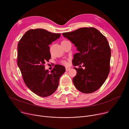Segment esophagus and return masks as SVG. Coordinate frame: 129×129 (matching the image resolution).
I'll return each instance as SVG.
<instances>
[{
    "label": "esophagus",
    "mask_w": 129,
    "mask_h": 129,
    "mask_svg": "<svg viewBox=\"0 0 129 129\" xmlns=\"http://www.w3.org/2000/svg\"><path fill=\"white\" fill-rule=\"evenodd\" d=\"M65 70L66 71H68L70 70V67H65Z\"/></svg>",
    "instance_id": "1"
}]
</instances>
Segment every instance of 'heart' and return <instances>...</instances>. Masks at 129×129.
Instances as JSON below:
<instances>
[{"label": "heart", "instance_id": "1", "mask_svg": "<svg viewBox=\"0 0 129 129\" xmlns=\"http://www.w3.org/2000/svg\"><path fill=\"white\" fill-rule=\"evenodd\" d=\"M64 41H66V40H64ZM62 63H63L64 64H67V63H66V61H63V62H62Z\"/></svg>", "mask_w": 129, "mask_h": 129}]
</instances>
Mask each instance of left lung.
Masks as SVG:
<instances>
[{
    "label": "left lung",
    "instance_id": "left-lung-1",
    "mask_svg": "<svg viewBox=\"0 0 129 129\" xmlns=\"http://www.w3.org/2000/svg\"><path fill=\"white\" fill-rule=\"evenodd\" d=\"M63 36L77 47L73 64L77 74L73 78L76 88L83 93L96 91L105 83L110 72L111 49L106 38L97 29L82 28ZM82 64L84 69L80 68Z\"/></svg>",
    "mask_w": 129,
    "mask_h": 129
}]
</instances>
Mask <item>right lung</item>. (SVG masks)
<instances>
[{
    "mask_svg": "<svg viewBox=\"0 0 129 129\" xmlns=\"http://www.w3.org/2000/svg\"><path fill=\"white\" fill-rule=\"evenodd\" d=\"M60 36L42 29H30L19 41L18 66L26 86L39 96L48 97L55 92L65 72L64 66L57 64L50 73L44 69L51 57L49 45Z\"/></svg>",
    "mask_w": 129,
    "mask_h": 129,
    "instance_id": "1",
    "label": "right lung"
}]
</instances>
